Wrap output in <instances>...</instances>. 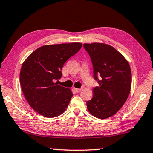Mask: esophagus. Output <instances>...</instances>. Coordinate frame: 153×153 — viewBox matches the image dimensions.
Instances as JSON below:
<instances>
[{
	"instance_id": "34e87169",
	"label": "esophagus",
	"mask_w": 153,
	"mask_h": 153,
	"mask_svg": "<svg viewBox=\"0 0 153 153\" xmlns=\"http://www.w3.org/2000/svg\"><path fill=\"white\" fill-rule=\"evenodd\" d=\"M73 89H74V91H76L77 93H79V92H80V91H81V90H82V89H80V88H74H74H73Z\"/></svg>"
}]
</instances>
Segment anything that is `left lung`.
<instances>
[{"mask_svg": "<svg viewBox=\"0 0 153 153\" xmlns=\"http://www.w3.org/2000/svg\"><path fill=\"white\" fill-rule=\"evenodd\" d=\"M93 66L99 86L87 101V109L94 117L105 119L114 115L129 97L131 71L129 62L114 48L102 43H84Z\"/></svg>", "mask_w": 153, "mask_h": 153, "instance_id": "left-lung-1", "label": "left lung"}]
</instances>
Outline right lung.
Masks as SVG:
<instances>
[{"label":"right lung","instance_id":"1","mask_svg":"<svg viewBox=\"0 0 153 153\" xmlns=\"http://www.w3.org/2000/svg\"><path fill=\"white\" fill-rule=\"evenodd\" d=\"M81 43L45 45L34 51L23 62L20 85L29 105L40 115L54 118L66 110L71 89L58 85L63 65L80 50Z\"/></svg>","mask_w":153,"mask_h":153}]
</instances>
